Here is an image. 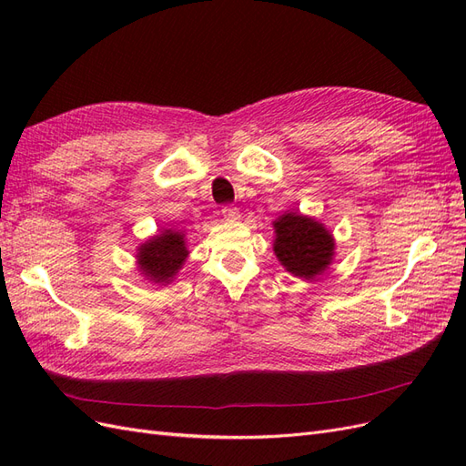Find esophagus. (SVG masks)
I'll return each instance as SVG.
<instances>
[{
	"label": "esophagus",
	"instance_id": "obj_1",
	"mask_svg": "<svg viewBox=\"0 0 466 466\" xmlns=\"http://www.w3.org/2000/svg\"><path fill=\"white\" fill-rule=\"evenodd\" d=\"M221 216H223L225 219L235 221V219H238V209L233 208V206H223V208H221Z\"/></svg>",
	"mask_w": 466,
	"mask_h": 466
}]
</instances>
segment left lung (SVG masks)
<instances>
[{
	"label": "left lung",
	"mask_w": 466,
	"mask_h": 466,
	"mask_svg": "<svg viewBox=\"0 0 466 466\" xmlns=\"http://www.w3.org/2000/svg\"><path fill=\"white\" fill-rule=\"evenodd\" d=\"M274 252L289 274L313 279L330 266L334 238L322 223L289 211L274 221Z\"/></svg>",
	"instance_id": "obj_1"
}]
</instances>
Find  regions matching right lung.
I'll return each instance as SVG.
<instances>
[{
    "mask_svg": "<svg viewBox=\"0 0 466 466\" xmlns=\"http://www.w3.org/2000/svg\"><path fill=\"white\" fill-rule=\"evenodd\" d=\"M188 257L185 233L165 229L137 247V268L155 284H171Z\"/></svg>",
    "mask_w": 466,
    "mask_h": 466,
    "instance_id": "obj_1",
    "label": "right lung"
}]
</instances>
